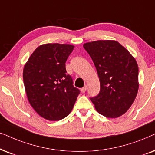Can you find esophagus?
Masks as SVG:
<instances>
[{"mask_svg": "<svg viewBox=\"0 0 155 155\" xmlns=\"http://www.w3.org/2000/svg\"><path fill=\"white\" fill-rule=\"evenodd\" d=\"M86 89H87V86H84L83 88H81V93H85L86 91Z\"/></svg>", "mask_w": 155, "mask_h": 155, "instance_id": "esophagus-1", "label": "esophagus"}]
</instances>
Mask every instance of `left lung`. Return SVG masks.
I'll use <instances>...</instances> for the list:
<instances>
[{"label":"left lung","instance_id":"1","mask_svg":"<svg viewBox=\"0 0 155 155\" xmlns=\"http://www.w3.org/2000/svg\"><path fill=\"white\" fill-rule=\"evenodd\" d=\"M96 68L101 88L91 98L95 108L106 117L121 116L130 108L139 88L138 66L133 55L115 40L84 44Z\"/></svg>","mask_w":155,"mask_h":155}]
</instances>
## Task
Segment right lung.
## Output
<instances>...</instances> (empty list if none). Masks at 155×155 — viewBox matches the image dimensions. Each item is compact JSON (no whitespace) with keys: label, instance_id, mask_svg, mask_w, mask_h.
I'll use <instances>...</instances> for the list:
<instances>
[{"label":"right lung","instance_id":"1","mask_svg":"<svg viewBox=\"0 0 155 155\" xmlns=\"http://www.w3.org/2000/svg\"><path fill=\"white\" fill-rule=\"evenodd\" d=\"M74 48L68 44L42 45L24 66L22 76L28 101L38 115L48 120L67 117L80 93L65 67Z\"/></svg>","mask_w":155,"mask_h":155}]
</instances>
